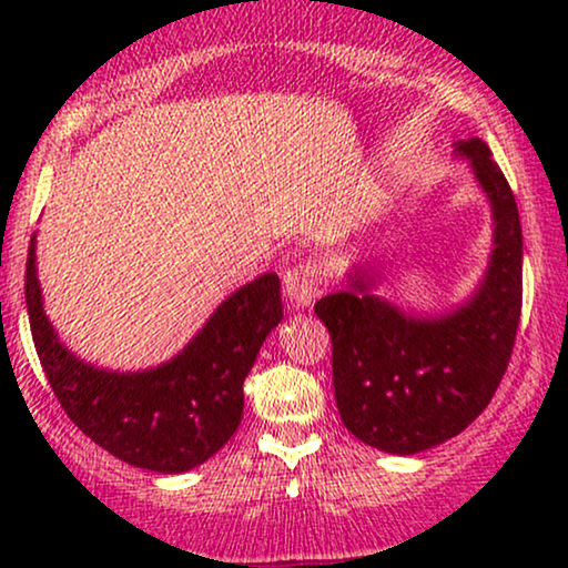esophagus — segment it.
Instances as JSON below:
<instances>
[{
  "instance_id": "1",
  "label": "esophagus",
  "mask_w": 568,
  "mask_h": 568,
  "mask_svg": "<svg viewBox=\"0 0 568 568\" xmlns=\"http://www.w3.org/2000/svg\"><path fill=\"white\" fill-rule=\"evenodd\" d=\"M325 292V274L317 263L307 261L284 274V294L294 307H310Z\"/></svg>"
}]
</instances>
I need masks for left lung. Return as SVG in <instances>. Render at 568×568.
I'll list each match as a JSON object with an SVG mask.
<instances>
[{
  "mask_svg": "<svg viewBox=\"0 0 568 568\" xmlns=\"http://www.w3.org/2000/svg\"><path fill=\"white\" fill-rule=\"evenodd\" d=\"M494 212V253L468 305L416 317L369 294L362 271L315 302L333 344L341 422L364 445L416 455L460 434L491 403L523 313V227L486 142L457 144Z\"/></svg>",
  "mask_w": 568,
  "mask_h": 568,
  "instance_id": "obj_1",
  "label": "left lung"
}]
</instances>
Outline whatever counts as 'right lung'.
Wrapping results in <instances>:
<instances>
[{"instance_id":"right-lung-1","label":"right lung","mask_w":568,"mask_h":568,"mask_svg":"<svg viewBox=\"0 0 568 568\" xmlns=\"http://www.w3.org/2000/svg\"><path fill=\"white\" fill-rule=\"evenodd\" d=\"M26 305L38 359L77 429L119 460L185 473L227 445L243 418V383L263 341L282 323L278 276L263 274L227 297L175 359L146 372L95 369L59 344L43 313L36 235Z\"/></svg>"}]
</instances>
